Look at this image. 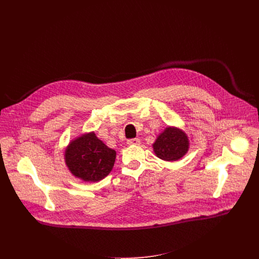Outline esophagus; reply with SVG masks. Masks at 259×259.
<instances>
[{
  "label": "esophagus",
  "mask_w": 259,
  "mask_h": 259,
  "mask_svg": "<svg viewBox=\"0 0 259 259\" xmlns=\"http://www.w3.org/2000/svg\"><path fill=\"white\" fill-rule=\"evenodd\" d=\"M127 144L129 146H139V145H141V141L139 139H131L127 142Z\"/></svg>",
  "instance_id": "34e87169"
}]
</instances>
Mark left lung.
<instances>
[{
	"instance_id": "8db88e82",
	"label": "left lung",
	"mask_w": 259,
	"mask_h": 259,
	"mask_svg": "<svg viewBox=\"0 0 259 259\" xmlns=\"http://www.w3.org/2000/svg\"><path fill=\"white\" fill-rule=\"evenodd\" d=\"M188 148L187 135L182 130L171 127L162 132L153 145L156 156L167 161L180 159L187 153Z\"/></svg>"
}]
</instances>
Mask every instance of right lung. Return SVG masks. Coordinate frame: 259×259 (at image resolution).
<instances>
[{
	"label": "right lung",
	"mask_w": 259,
	"mask_h": 259,
	"mask_svg": "<svg viewBox=\"0 0 259 259\" xmlns=\"http://www.w3.org/2000/svg\"><path fill=\"white\" fill-rule=\"evenodd\" d=\"M115 151L108 148L94 133L84 134L68 146L65 159L71 173L85 182H99L111 172Z\"/></svg>",
	"instance_id": "obj_1"
}]
</instances>
